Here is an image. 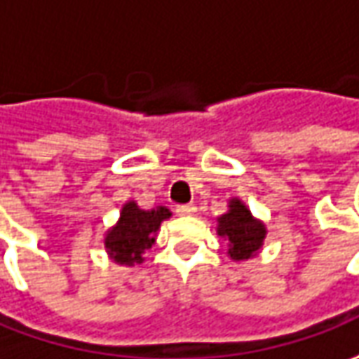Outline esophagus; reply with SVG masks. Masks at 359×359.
I'll return each mask as SVG.
<instances>
[{"label":"esophagus","instance_id":"esophagus-1","mask_svg":"<svg viewBox=\"0 0 359 359\" xmlns=\"http://www.w3.org/2000/svg\"><path fill=\"white\" fill-rule=\"evenodd\" d=\"M194 212H196L194 204H179L177 206V215H180V217H192Z\"/></svg>","mask_w":359,"mask_h":359}]
</instances>
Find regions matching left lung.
I'll list each match as a JSON object with an SVG mask.
<instances>
[{
  "label": "left lung",
  "mask_w": 359,
  "mask_h": 359,
  "mask_svg": "<svg viewBox=\"0 0 359 359\" xmlns=\"http://www.w3.org/2000/svg\"><path fill=\"white\" fill-rule=\"evenodd\" d=\"M218 236L229 241V256L232 260H248L262 248L266 238V226L252 217L246 204L232 198L229 212L218 218Z\"/></svg>",
  "instance_id": "1"
}]
</instances>
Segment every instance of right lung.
<instances>
[{
    "label": "right lung",
    "instance_id": "1",
    "mask_svg": "<svg viewBox=\"0 0 359 359\" xmlns=\"http://www.w3.org/2000/svg\"><path fill=\"white\" fill-rule=\"evenodd\" d=\"M167 218H170V210L165 206L142 210L135 201L123 204L117 224L107 230L105 234V250L109 258L123 266L141 264L142 252L155 244L156 230Z\"/></svg>",
    "mask_w": 359,
    "mask_h": 359
}]
</instances>
